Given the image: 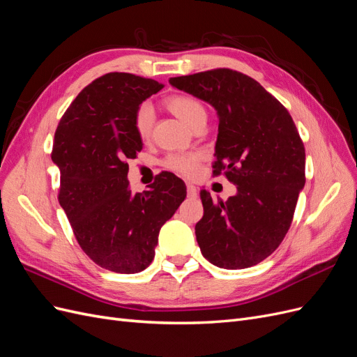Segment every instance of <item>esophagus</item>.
I'll return each mask as SVG.
<instances>
[{
	"label": "esophagus",
	"mask_w": 357,
	"mask_h": 357,
	"mask_svg": "<svg viewBox=\"0 0 357 357\" xmlns=\"http://www.w3.org/2000/svg\"><path fill=\"white\" fill-rule=\"evenodd\" d=\"M186 188H188V195H189V197L195 198V197L198 195V189H197V186H193L192 183H188Z\"/></svg>",
	"instance_id": "34e87169"
}]
</instances>
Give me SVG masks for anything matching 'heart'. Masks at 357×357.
<instances>
[{
	"mask_svg": "<svg viewBox=\"0 0 357 357\" xmlns=\"http://www.w3.org/2000/svg\"><path fill=\"white\" fill-rule=\"evenodd\" d=\"M165 107L176 114L181 122H185L188 126L193 128L199 122L207 121V112L205 107L189 95H174L165 100ZM155 122V113L153 107L149 102H143L138 107L134 114V129L137 135L142 139H147L152 134V128ZM201 155L199 153H174L169 155L164 165L165 168L178 172L181 176L192 177L197 174L198 164H199Z\"/></svg>",
	"mask_w": 357,
	"mask_h": 357,
	"instance_id": "heart-1",
	"label": "heart"
}]
</instances>
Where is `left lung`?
I'll return each instance as SVG.
<instances>
[{
  "mask_svg": "<svg viewBox=\"0 0 357 357\" xmlns=\"http://www.w3.org/2000/svg\"><path fill=\"white\" fill-rule=\"evenodd\" d=\"M218 112L213 174L223 171L236 195L214 202L201 190L195 226L204 257L225 269L262 262L286 236L305 185V149L291 116L248 75L229 68L169 79Z\"/></svg>",
  "mask_w": 357,
  "mask_h": 357,
  "instance_id": "1",
  "label": "left lung"
}]
</instances>
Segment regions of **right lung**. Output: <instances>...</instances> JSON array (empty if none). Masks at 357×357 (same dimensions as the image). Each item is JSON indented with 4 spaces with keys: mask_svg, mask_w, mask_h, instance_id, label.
Instances as JSON below:
<instances>
[{
    "mask_svg": "<svg viewBox=\"0 0 357 357\" xmlns=\"http://www.w3.org/2000/svg\"><path fill=\"white\" fill-rule=\"evenodd\" d=\"M162 88L134 74H105L77 95L55 132L61 207L82 250L113 273L135 274L152 264L162 225L186 198L185 183L171 172L143 193L129 189L128 160L143 149L134 114Z\"/></svg>",
    "mask_w": 357,
    "mask_h": 357,
    "instance_id": "add662e5",
    "label": "right lung"
}]
</instances>
